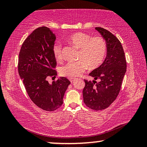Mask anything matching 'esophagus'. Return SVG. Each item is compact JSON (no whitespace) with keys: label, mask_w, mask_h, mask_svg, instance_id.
Returning a JSON list of instances; mask_svg holds the SVG:
<instances>
[{"label":"esophagus","mask_w":147,"mask_h":147,"mask_svg":"<svg viewBox=\"0 0 147 147\" xmlns=\"http://www.w3.org/2000/svg\"><path fill=\"white\" fill-rule=\"evenodd\" d=\"M74 78H69V80H70L71 82H73V81L74 80Z\"/></svg>","instance_id":"1"}]
</instances>
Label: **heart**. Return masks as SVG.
Wrapping results in <instances>:
<instances>
[{
    "instance_id": "obj_1",
    "label": "heart",
    "mask_w": 147,
    "mask_h": 147,
    "mask_svg": "<svg viewBox=\"0 0 147 147\" xmlns=\"http://www.w3.org/2000/svg\"><path fill=\"white\" fill-rule=\"evenodd\" d=\"M69 43L79 49L78 61L69 62L60 68L61 75L76 77L83 73L88 66L91 69L97 67L103 61L106 53V43L100 36L91 37V35L84 32H76L67 38ZM54 56L58 61L63 59L62 47L56 43L53 49Z\"/></svg>"
}]
</instances>
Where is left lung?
Listing matches in <instances>:
<instances>
[{
  "label": "left lung",
  "instance_id": "obj_1",
  "mask_svg": "<svg viewBox=\"0 0 147 147\" xmlns=\"http://www.w3.org/2000/svg\"><path fill=\"white\" fill-rule=\"evenodd\" d=\"M95 29L106 40L107 55L102 64L89 74L94 80H84L83 98L86 106L98 111L108 108L117 97L126 71V61L119 39L106 29ZM97 79L99 82L96 81Z\"/></svg>",
  "mask_w": 147,
  "mask_h": 147
}]
</instances>
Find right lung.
I'll return each mask as SVG.
<instances>
[{"label": "right lung", "instance_id": "right-lung-1", "mask_svg": "<svg viewBox=\"0 0 147 147\" xmlns=\"http://www.w3.org/2000/svg\"><path fill=\"white\" fill-rule=\"evenodd\" d=\"M55 40V34L49 28L39 27L24 40L19 54V74L27 93L37 106L47 111L60 108L71 84L65 77H59L52 84L47 81L49 76H57L53 51Z\"/></svg>", "mask_w": 147, "mask_h": 147}]
</instances>
